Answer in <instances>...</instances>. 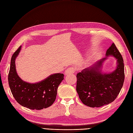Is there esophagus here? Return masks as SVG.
I'll return each instance as SVG.
<instances>
[{
	"mask_svg": "<svg viewBox=\"0 0 133 133\" xmlns=\"http://www.w3.org/2000/svg\"><path fill=\"white\" fill-rule=\"evenodd\" d=\"M75 72V69L73 67H70L69 68H68V69L65 70V74L66 75H69L70 74H73Z\"/></svg>",
	"mask_w": 133,
	"mask_h": 133,
	"instance_id": "esophagus-1",
	"label": "esophagus"
}]
</instances>
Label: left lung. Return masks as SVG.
Here are the masks:
<instances>
[{"label": "left lung", "mask_w": 133, "mask_h": 133, "mask_svg": "<svg viewBox=\"0 0 133 133\" xmlns=\"http://www.w3.org/2000/svg\"><path fill=\"white\" fill-rule=\"evenodd\" d=\"M105 56L76 74V91L83 103L89 107H100L112 102L123 85L124 61L114 43L107 50ZM109 56L115 58L117 66L112 72L105 73L102 67Z\"/></svg>", "instance_id": "obj_1"}]
</instances>
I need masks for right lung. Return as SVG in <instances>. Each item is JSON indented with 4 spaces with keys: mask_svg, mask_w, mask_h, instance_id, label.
Wrapping results in <instances>:
<instances>
[{
    "mask_svg": "<svg viewBox=\"0 0 133 133\" xmlns=\"http://www.w3.org/2000/svg\"><path fill=\"white\" fill-rule=\"evenodd\" d=\"M21 49L20 46L11 59L8 82L11 93L19 104L30 109L41 110L49 107L55 100L58 88L64 79V74H51L34 83L24 81L18 75L15 66V59Z\"/></svg>",
    "mask_w": 133,
    "mask_h": 133,
    "instance_id": "obj_1",
    "label": "right lung"
}]
</instances>
